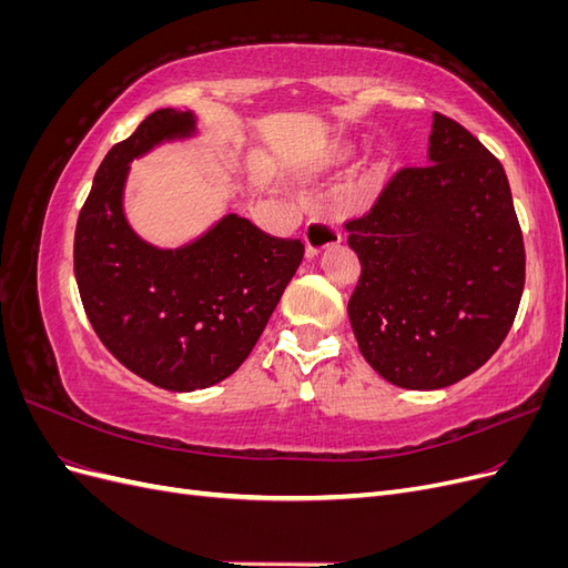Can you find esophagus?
<instances>
[{"label": "esophagus", "mask_w": 568, "mask_h": 568, "mask_svg": "<svg viewBox=\"0 0 568 568\" xmlns=\"http://www.w3.org/2000/svg\"><path fill=\"white\" fill-rule=\"evenodd\" d=\"M303 242H305V255L315 257L324 251L338 246L341 232L329 220H313V222H307L303 230Z\"/></svg>", "instance_id": "34e87169"}]
</instances>
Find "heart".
I'll return each instance as SVG.
<instances>
[{"label": "heart", "mask_w": 568, "mask_h": 568, "mask_svg": "<svg viewBox=\"0 0 568 568\" xmlns=\"http://www.w3.org/2000/svg\"><path fill=\"white\" fill-rule=\"evenodd\" d=\"M382 189V170H367V173L359 178V182L351 189L348 194V203L355 205V209H363V205H367L376 192Z\"/></svg>", "instance_id": "b5f03b06"}]
</instances>
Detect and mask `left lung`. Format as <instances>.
Returning <instances> with one entry per match:
<instances>
[{
    "label": "left lung",
    "mask_w": 568,
    "mask_h": 568,
    "mask_svg": "<svg viewBox=\"0 0 568 568\" xmlns=\"http://www.w3.org/2000/svg\"><path fill=\"white\" fill-rule=\"evenodd\" d=\"M428 163L398 170L346 222L359 280L348 315L359 353L386 382L434 390L503 346L517 317L526 251L503 163L434 113Z\"/></svg>",
    "instance_id": "8db88e82"
}]
</instances>
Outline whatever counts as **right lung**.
<instances>
[{"mask_svg":"<svg viewBox=\"0 0 568 568\" xmlns=\"http://www.w3.org/2000/svg\"><path fill=\"white\" fill-rule=\"evenodd\" d=\"M194 115L161 109L101 161L75 227V280L97 336L130 372L165 390H196L242 367L305 246L227 215L178 251L144 244L123 215L128 163L186 136Z\"/></svg>","mask_w":568,"mask_h":568,"instance_id":"add662e5","label":"right lung"}]
</instances>
